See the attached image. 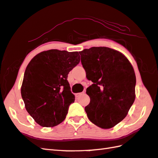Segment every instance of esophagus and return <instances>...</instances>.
Masks as SVG:
<instances>
[{
	"label": "esophagus",
	"mask_w": 158,
	"mask_h": 158,
	"mask_svg": "<svg viewBox=\"0 0 158 158\" xmlns=\"http://www.w3.org/2000/svg\"><path fill=\"white\" fill-rule=\"evenodd\" d=\"M84 93H85V91H83V92H79V93H77V94H75V96H76L77 97H79L80 96L84 94Z\"/></svg>",
	"instance_id": "34e87169"
}]
</instances>
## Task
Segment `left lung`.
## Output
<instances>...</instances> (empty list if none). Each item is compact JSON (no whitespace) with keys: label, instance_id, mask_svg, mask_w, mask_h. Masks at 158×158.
I'll use <instances>...</instances> for the list:
<instances>
[{"label":"left lung","instance_id":"8db88e82","mask_svg":"<svg viewBox=\"0 0 158 158\" xmlns=\"http://www.w3.org/2000/svg\"><path fill=\"white\" fill-rule=\"evenodd\" d=\"M79 54L86 77L93 82L86 89L90 98L87 116L98 127L112 128L125 118L135 101L134 68L123 53L108 47H92Z\"/></svg>","mask_w":158,"mask_h":158}]
</instances>
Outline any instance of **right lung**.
Wrapping results in <instances>:
<instances>
[{
  "label": "right lung",
  "mask_w": 158,
  "mask_h": 158,
  "mask_svg": "<svg viewBox=\"0 0 158 158\" xmlns=\"http://www.w3.org/2000/svg\"><path fill=\"white\" fill-rule=\"evenodd\" d=\"M78 52L51 49L36 55L26 68L21 95L27 111L40 126L63 122L75 101L68 74L79 63Z\"/></svg>",
  "instance_id": "obj_1"
}]
</instances>
